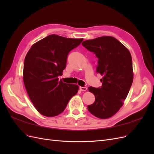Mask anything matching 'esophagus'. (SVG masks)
Here are the masks:
<instances>
[{
    "label": "esophagus",
    "mask_w": 154,
    "mask_h": 154,
    "mask_svg": "<svg viewBox=\"0 0 154 154\" xmlns=\"http://www.w3.org/2000/svg\"><path fill=\"white\" fill-rule=\"evenodd\" d=\"M80 89L82 91H87V88L86 87H80Z\"/></svg>",
    "instance_id": "esophagus-1"
}]
</instances>
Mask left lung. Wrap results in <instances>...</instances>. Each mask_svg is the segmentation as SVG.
Here are the masks:
<instances>
[{
    "label": "left lung",
    "instance_id": "left-lung-1",
    "mask_svg": "<svg viewBox=\"0 0 154 154\" xmlns=\"http://www.w3.org/2000/svg\"><path fill=\"white\" fill-rule=\"evenodd\" d=\"M82 45L98 59L97 72L103 75L102 86L88 87L95 101L88 105L96 117L106 119L114 115L123 104L133 82L132 60L129 51L117 39L101 36L83 42Z\"/></svg>",
    "mask_w": 154,
    "mask_h": 154
}]
</instances>
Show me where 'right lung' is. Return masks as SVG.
Listing matches in <instances>:
<instances>
[{
  "label": "right lung",
  "instance_id": "right-lung-1",
  "mask_svg": "<svg viewBox=\"0 0 154 154\" xmlns=\"http://www.w3.org/2000/svg\"><path fill=\"white\" fill-rule=\"evenodd\" d=\"M83 38L51 35L32 46L24 60L23 80L31 102L39 112L53 117L66 108L78 86L58 81L66 67L67 56Z\"/></svg>",
  "mask_w": 154,
  "mask_h": 154
}]
</instances>
